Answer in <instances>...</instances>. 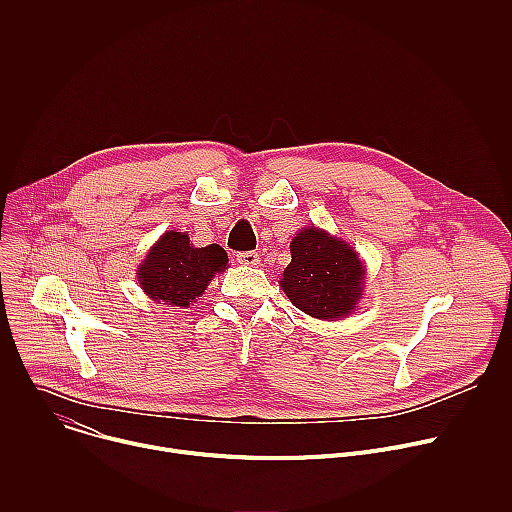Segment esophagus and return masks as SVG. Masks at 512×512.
Listing matches in <instances>:
<instances>
[{
    "label": "esophagus",
    "instance_id": "34e87169",
    "mask_svg": "<svg viewBox=\"0 0 512 512\" xmlns=\"http://www.w3.org/2000/svg\"><path fill=\"white\" fill-rule=\"evenodd\" d=\"M237 261L241 263V265H257L259 263V255L255 253V251H241V253H237Z\"/></svg>",
    "mask_w": 512,
    "mask_h": 512
}]
</instances>
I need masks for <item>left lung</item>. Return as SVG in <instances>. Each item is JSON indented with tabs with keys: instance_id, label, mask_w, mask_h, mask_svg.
Listing matches in <instances>:
<instances>
[{
	"instance_id": "8db88e82",
	"label": "left lung",
	"mask_w": 512,
	"mask_h": 512,
	"mask_svg": "<svg viewBox=\"0 0 512 512\" xmlns=\"http://www.w3.org/2000/svg\"><path fill=\"white\" fill-rule=\"evenodd\" d=\"M291 263L281 287L298 310L318 320L348 316L362 291V263L340 239L320 229H304L291 241Z\"/></svg>"
}]
</instances>
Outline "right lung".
Wrapping results in <instances>:
<instances>
[{"instance_id": "obj_1", "label": "right lung", "mask_w": 512, "mask_h": 512, "mask_svg": "<svg viewBox=\"0 0 512 512\" xmlns=\"http://www.w3.org/2000/svg\"><path fill=\"white\" fill-rule=\"evenodd\" d=\"M227 263L229 255L223 247L196 249L188 235L168 231L143 259L137 279L152 300L188 308L202 296L210 277L227 269Z\"/></svg>"}]
</instances>
